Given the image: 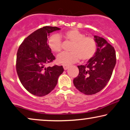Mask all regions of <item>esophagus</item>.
Masks as SVG:
<instances>
[{
	"mask_svg": "<svg viewBox=\"0 0 130 130\" xmlns=\"http://www.w3.org/2000/svg\"><path fill=\"white\" fill-rule=\"evenodd\" d=\"M63 69H64V70H67V69H68V68H69V65H63Z\"/></svg>",
	"mask_w": 130,
	"mask_h": 130,
	"instance_id": "obj_1",
	"label": "esophagus"
}]
</instances>
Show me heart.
I'll use <instances>...</instances> for the list:
<instances>
[{
	"label": "heart",
	"instance_id": "1",
	"mask_svg": "<svg viewBox=\"0 0 130 130\" xmlns=\"http://www.w3.org/2000/svg\"><path fill=\"white\" fill-rule=\"evenodd\" d=\"M63 36L72 42L71 52H63L57 56V62L63 65H68L79 61H88L92 58L97 49V43L94 38L85 36L76 29H71L65 32ZM48 46L52 52L58 53L62 49L61 38L58 34H54L48 39Z\"/></svg>",
	"mask_w": 130,
	"mask_h": 130
}]
</instances>
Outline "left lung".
Segmentation results:
<instances>
[{
  "label": "left lung",
  "instance_id": "8db88e82",
  "mask_svg": "<svg viewBox=\"0 0 130 130\" xmlns=\"http://www.w3.org/2000/svg\"><path fill=\"white\" fill-rule=\"evenodd\" d=\"M94 38L97 43L95 54L86 65L78 66L79 75L73 81L76 88L86 95L96 94L105 87L116 63L114 47L104 38Z\"/></svg>",
  "mask_w": 130,
  "mask_h": 130
}]
</instances>
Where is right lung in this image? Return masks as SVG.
I'll use <instances>...</instances> for the list:
<instances>
[{"mask_svg": "<svg viewBox=\"0 0 130 130\" xmlns=\"http://www.w3.org/2000/svg\"><path fill=\"white\" fill-rule=\"evenodd\" d=\"M58 27L44 26L25 38L18 50L16 71L21 84L27 91L38 96L48 94L56 87L62 66L45 67L55 59L47 42V36Z\"/></svg>", "mask_w": 130, "mask_h": 130, "instance_id": "obj_1", "label": "right lung"}]
</instances>
